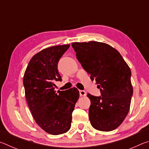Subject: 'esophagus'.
Listing matches in <instances>:
<instances>
[{
	"instance_id": "esophagus-1",
	"label": "esophagus",
	"mask_w": 149,
	"mask_h": 149,
	"mask_svg": "<svg viewBox=\"0 0 149 149\" xmlns=\"http://www.w3.org/2000/svg\"><path fill=\"white\" fill-rule=\"evenodd\" d=\"M87 95L86 92L85 91H79V95L81 97H85Z\"/></svg>"
}]
</instances>
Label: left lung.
Segmentation results:
<instances>
[{"label": "left lung", "mask_w": 149, "mask_h": 149, "mask_svg": "<svg viewBox=\"0 0 149 149\" xmlns=\"http://www.w3.org/2000/svg\"><path fill=\"white\" fill-rule=\"evenodd\" d=\"M72 46L101 93V97L87 94L91 124L102 132L116 129L129 112L133 95L129 65L116 49L104 42H77Z\"/></svg>", "instance_id": "1"}]
</instances>
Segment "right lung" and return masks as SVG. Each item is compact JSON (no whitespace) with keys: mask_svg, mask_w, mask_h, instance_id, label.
Returning <instances> with one entry per match:
<instances>
[{"mask_svg":"<svg viewBox=\"0 0 149 149\" xmlns=\"http://www.w3.org/2000/svg\"><path fill=\"white\" fill-rule=\"evenodd\" d=\"M70 45L48 47L30 60L24 75L25 95L35 122L49 134L56 135L70 129L72 112L79 97L77 88L54 91L62 81L58 62Z\"/></svg>","mask_w":149,"mask_h":149,"instance_id":"obj_1","label":"right lung"}]
</instances>
